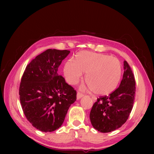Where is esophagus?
I'll list each match as a JSON object with an SVG mask.
<instances>
[{"label": "esophagus", "instance_id": "esophagus-1", "mask_svg": "<svg viewBox=\"0 0 154 154\" xmlns=\"http://www.w3.org/2000/svg\"><path fill=\"white\" fill-rule=\"evenodd\" d=\"M83 96V94H82V93H80V92H78L77 93V95H76V99L78 100H80V99H81L82 97Z\"/></svg>", "mask_w": 154, "mask_h": 154}]
</instances>
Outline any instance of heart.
I'll return each mask as SVG.
<instances>
[{
  "label": "heart",
  "instance_id": "b5f03b06",
  "mask_svg": "<svg viewBox=\"0 0 154 154\" xmlns=\"http://www.w3.org/2000/svg\"><path fill=\"white\" fill-rule=\"evenodd\" d=\"M75 62L69 60L65 63L63 74L71 85L78 83L86 73L88 88L97 95H107L117 87L122 76V64L110 56L82 51L75 56Z\"/></svg>",
  "mask_w": 154,
  "mask_h": 154
}]
</instances>
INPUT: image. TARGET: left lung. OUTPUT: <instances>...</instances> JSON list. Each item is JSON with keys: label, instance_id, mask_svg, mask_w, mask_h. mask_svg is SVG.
Listing matches in <instances>:
<instances>
[{"label": "left lung", "instance_id": "left-lung-1", "mask_svg": "<svg viewBox=\"0 0 154 154\" xmlns=\"http://www.w3.org/2000/svg\"><path fill=\"white\" fill-rule=\"evenodd\" d=\"M124 73L119 87L109 96L100 97L90 112L91 122L97 131L110 132L127 122L133 108L136 82L127 61L123 62Z\"/></svg>", "mask_w": 154, "mask_h": 154}]
</instances>
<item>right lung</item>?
Wrapping results in <instances>:
<instances>
[{
    "label": "right lung",
    "instance_id": "add662e5",
    "mask_svg": "<svg viewBox=\"0 0 154 154\" xmlns=\"http://www.w3.org/2000/svg\"><path fill=\"white\" fill-rule=\"evenodd\" d=\"M70 51L49 49L27 65L19 88L23 112L34 127L44 132L57 130L63 124L76 91L58 72Z\"/></svg>",
    "mask_w": 154,
    "mask_h": 154
}]
</instances>
